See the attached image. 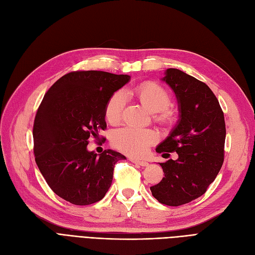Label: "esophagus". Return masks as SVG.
<instances>
[{"instance_id":"esophagus-1","label":"esophagus","mask_w":255,"mask_h":255,"mask_svg":"<svg viewBox=\"0 0 255 255\" xmlns=\"http://www.w3.org/2000/svg\"><path fill=\"white\" fill-rule=\"evenodd\" d=\"M129 160L132 161V163H134L136 165H139L141 167H146V166L149 165L148 161H144V160H139V159H135V158H130Z\"/></svg>"}]
</instances>
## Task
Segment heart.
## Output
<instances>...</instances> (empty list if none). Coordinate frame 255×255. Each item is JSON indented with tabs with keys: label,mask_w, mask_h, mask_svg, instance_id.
<instances>
[{
	"label": "heart",
	"mask_w": 255,
	"mask_h": 255,
	"mask_svg": "<svg viewBox=\"0 0 255 255\" xmlns=\"http://www.w3.org/2000/svg\"><path fill=\"white\" fill-rule=\"evenodd\" d=\"M128 94L137 98L146 111L158 113L157 119L159 121L167 122L170 120L171 114L166 110L170 103V97L159 85L144 83L128 90ZM123 106H125V96L121 91L115 92L105 105V118L107 122L112 125L119 122ZM155 140L156 135L153 130L130 127L119 128L112 136V143L115 148L132 156L141 155Z\"/></svg>",
	"instance_id": "heart-1"
}]
</instances>
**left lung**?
<instances>
[{
	"label": "left lung",
	"mask_w": 255,
	"mask_h": 255,
	"mask_svg": "<svg viewBox=\"0 0 255 255\" xmlns=\"http://www.w3.org/2000/svg\"><path fill=\"white\" fill-rule=\"evenodd\" d=\"M161 81L174 92L179 120L155 150L179 157L159 164L165 176L150 189L158 202L179 206L201 197L220 171L226 123L217 98L203 82L174 68Z\"/></svg>",
	"instance_id": "obj_1"
}]
</instances>
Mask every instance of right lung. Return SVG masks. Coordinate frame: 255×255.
<instances>
[{"label": "right lung", "instance_id": "add662e5", "mask_svg": "<svg viewBox=\"0 0 255 255\" xmlns=\"http://www.w3.org/2000/svg\"><path fill=\"white\" fill-rule=\"evenodd\" d=\"M129 79L104 71L70 72L45 94L34 122L35 160L51 189L66 201H100L111 187L115 164L126 159L111 149L98 155L87 144L106 128L105 105Z\"/></svg>", "mask_w": 255, "mask_h": 255}]
</instances>
